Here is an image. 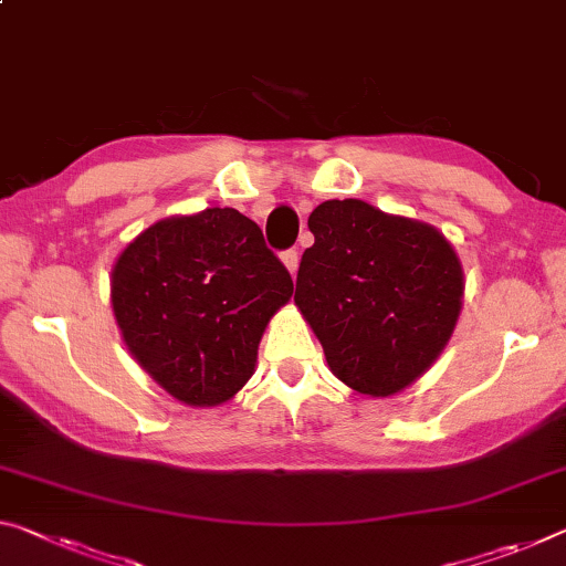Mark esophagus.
Segmentation results:
<instances>
[{"label":"esophagus","instance_id":"esophagus-1","mask_svg":"<svg viewBox=\"0 0 566 566\" xmlns=\"http://www.w3.org/2000/svg\"><path fill=\"white\" fill-rule=\"evenodd\" d=\"M282 264L286 266V272H290L292 276L297 274V269H300V254L294 249H290V251H284L282 254Z\"/></svg>","mask_w":566,"mask_h":566}]
</instances>
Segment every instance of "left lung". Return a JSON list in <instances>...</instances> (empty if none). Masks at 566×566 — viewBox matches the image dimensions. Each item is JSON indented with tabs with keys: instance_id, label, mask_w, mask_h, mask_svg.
<instances>
[{
	"instance_id": "obj_1",
	"label": "left lung",
	"mask_w": 566,
	"mask_h": 566,
	"mask_svg": "<svg viewBox=\"0 0 566 566\" xmlns=\"http://www.w3.org/2000/svg\"><path fill=\"white\" fill-rule=\"evenodd\" d=\"M315 244L302 254L294 304L337 380L390 398L430 370L463 307V266L426 221L360 199L310 213Z\"/></svg>"
}]
</instances>
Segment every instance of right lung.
I'll use <instances>...</instances> for the list:
<instances>
[{
	"instance_id": "1",
	"label": "right lung",
	"mask_w": 566,
	"mask_h": 566,
	"mask_svg": "<svg viewBox=\"0 0 566 566\" xmlns=\"http://www.w3.org/2000/svg\"><path fill=\"white\" fill-rule=\"evenodd\" d=\"M292 276L237 209L168 217L130 241L111 272L123 343L170 398L213 408L254 375Z\"/></svg>"
}]
</instances>
